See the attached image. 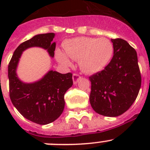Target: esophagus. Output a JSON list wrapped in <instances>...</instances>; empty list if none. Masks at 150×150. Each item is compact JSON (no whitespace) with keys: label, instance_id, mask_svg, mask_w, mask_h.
Returning <instances> with one entry per match:
<instances>
[{"label":"esophagus","instance_id":"1","mask_svg":"<svg viewBox=\"0 0 150 150\" xmlns=\"http://www.w3.org/2000/svg\"><path fill=\"white\" fill-rule=\"evenodd\" d=\"M80 78H81V76H79V75H78L77 74H73V82H74V84H76Z\"/></svg>","mask_w":150,"mask_h":150}]
</instances>
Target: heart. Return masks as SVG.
<instances>
[{
    "label": "heart",
    "mask_w": 150,
    "mask_h": 150,
    "mask_svg": "<svg viewBox=\"0 0 150 150\" xmlns=\"http://www.w3.org/2000/svg\"><path fill=\"white\" fill-rule=\"evenodd\" d=\"M63 53L58 50L57 61L65 67L71 66V60L78 61L82 71L88 74L101 71L110 62L113 55V46L107 38L79 37L65 40Z\"/></svg>",
    "instance_id": "obj_1"
}]
</instances>
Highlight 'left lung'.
Returning a JSON list of instances; mask_svg holds the SVG:
<instances>
[{"mask_svg":"<svg viewBox=\"0 0 150 150\" xmlns=\"http://www.w3.org/2000/svg\"><path fill=\"white\" fill-rule=\"evenodd\" d=\"M113 56L109 64L89 77L90 104L104 116L116 117L129 109L137 98L141 76L137 52L125 40L112 39Z\"/></svg>","mask_w":150,"mask_h":150,"instance_id":"left-lung-1","label":"left lung"}]
</instances>
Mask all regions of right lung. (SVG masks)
I'll return each mask as SVG.
<instances>
[{"instance_id": "obj_1", "label": "right lung", "mask_w": 150, "mask_h": 150, "mask_svg": "<svg viewBox=\"0 0 150 150\" xmlns=\"http://www.w3.org/2000/svg\"><path fill=\"white\" fill-rule=\"evenodd\" d=\"M54 33L40 34L21 43L15 50L8 65L10 97L17 110L24 117L39 125H46L56 120L64 108V96L72 86V74H60L50 70L34 83H24L16 74L19 59L25 50L40 47L54 57L55 42Z\"/></svg>"}]
</instances>
